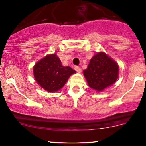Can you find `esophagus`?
Masks as SVG:
<instances>
[{"instance_id": "1", "label": "esophagus", "mask_w": 146, "mask_h": 146, "mask_svg": "<svg viewBox=\"0 0 146 146\" xmlns=\"http://www.w3.org/2000/svg\"><path fill=\"white\" fill-rule=\"evenodd\" d=\"M74 69L76 70V71L78 72V73H81L82 70H81V68H80L79 67V66H75V67H74Z\"/></svg>"}]
</instances>
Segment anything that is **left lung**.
Here are the masks:
<instances>
[{"label": "left lung", "mask_w": 146, "mask_h": 146, "mask_svg": "<svg viewBox=\"0 0 146 146\" xmlns=\"http://www.w3.org/2000/svg\"><path fill=\"white\" fill-rule=\"evenodd\" d=\"M83 74L90 88L101 92L117 81L119 66L105 53L99 52L91 58Z\"/></svg>", "instance_id": "obj_1"}]
</instances>
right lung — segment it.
I'll use <instances>...</instances> for the list:
<instances>
[{
  "label": "right lung",
  "instance_id": "right-lung-1",
  "mask_svg": "<svg viewBox=\"0 0 146 146\" xmlns=\"http://www.w3.org/2000/svg\"><path fill=\"white\" fill-rule=\"evenodd\" d=\"M33 73L35 80L42 88L54 92L61 89L76 70L63 66L56 54H53L38 61L34 66Z\"/></svg>",
  "mask_w": 146,
  "mask_h": 146
}]
</instances>
